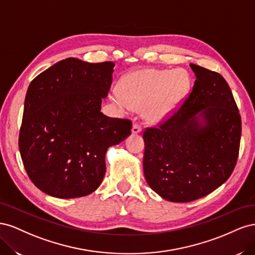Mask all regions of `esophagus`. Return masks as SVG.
I'll return each instance as SVG.
<instances>
[{
    "label": "esophagus",
    "mask_w": 255,
    "mask_h": 255,
    "mask_svg": "<svg viewBox=\"0 0 255 255\" xmlns=\"http://www.w3.org/2000/svg\"><path fill=\"white\" fill-rule=\"evenodd\" d=\"M141 132V128L137 125V123H135V125H133V128H132V133L133 134H139Z\"/></svg>",
    "instance_id": "esophagus-1"
}]
</instances>
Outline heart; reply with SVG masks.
Wrapping results in <instances>:
<instances>
[{"instance_id":"b5f03b06","label":"heart","mask_w":255,"mask_h":255,"mask_svg":"<svg viewBox=\"0 0 255 255\" xmlns=\"http://www.w3.org/2000/svg\"><path fill=\"white\" fill-rule=\"evenodd\" d=\"M189 86V76L183 70L141 69L126 75L121 89L114 88L111 98L126 111L142 107L146 120L159 122L179 109Z\"/></svg>"}]
</instances>
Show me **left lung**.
Instances as JSON below:
<instances>
[{"instance_id": "1", "label": "left lung", "mask_w": 255, "mask_h": 255, "mask_svg": "<svg viewBox=\"0 0 255 255\" xmlns=\"http://www.w3.org/2000/svg\"><path fill=\"white\" fill-rule=\"evenodd\" d=\"M191 94L158 128L143 133V173L167 201L190 202L211 194L232 174L242 120L228 83L195 64Z\"/></svg>"}]
</instances>
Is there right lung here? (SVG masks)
<instances>
[{
  "label": "right lung",
  "instance_id": "obj_1",
  "mask_svg": "<svg viewBox=\"0 0 255 255\" xmlns=\"http://www.w3.org/2000/svg\"><path fill=\"white\" fill-rule=\"evenodd\" d=\"M115 64L69 57L29 84L19 150L30 181L59 199L90 195L105 175L107 149L130 135L132 122L101 112Z\"/></svg>",
  "mask_w": 255,
  "mask_h": 255
}]
</instances>
